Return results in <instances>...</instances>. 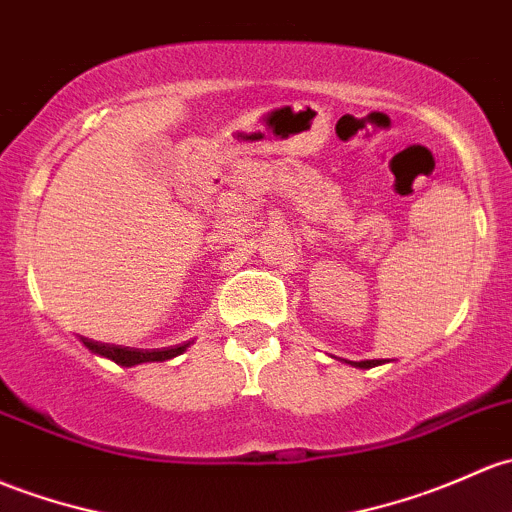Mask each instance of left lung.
I'll use <instances>...</instances> for the list:
<instances>
[{
  "label": "left lung",
  "instance_id": "8db88e82",
  "mask_svg": "<svg viewBox=\"0 0 512 512\" xmlns=\"http://www.w3.org/2000/svg\"><path fill=\"white\" fill-rule=\"evenodd\" d=\"M383 360H358V363H353L355 368H375V365H380Z\"/></svg>",
  "mask_w": 512,
  "mask_h": 512
}]
</instances>
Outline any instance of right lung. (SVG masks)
Instances as JSON below:
<instances>
[{
	"label": "right lung",
	"instance_id": "1",
	"mask_svg": "<svg viewBox=\"0 0 512 512\" xmlns=\"http://www.w3.org/2000/svg\"><path fill=\"white\" fill-rule=\"evenodd\" d=\"M85 346L90 348L93 353L105 355V358L115 360L120 365H137V363H147V360H169L176 358L179 353H184L188 348V343H181V346L174 348H164V351H137V348H122V346H110V343H100L93 341V338H83Z\"/></svg>",
	"mask_w": 512,
	"mask_h": 512
}]
</instances>
